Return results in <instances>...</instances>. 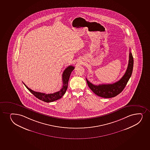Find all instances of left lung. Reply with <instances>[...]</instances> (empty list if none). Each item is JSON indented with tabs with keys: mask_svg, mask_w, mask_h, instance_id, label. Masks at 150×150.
I'll list each match as a JSON object with an SVG mask.
<instances>
[{
	"mask_svg": "<svg viewBox=\"0 0 150 150\" xmlns=\"http://www.w3.org/2000/svg\"><path fill=\"white\" fill-rule=\"evenodd\" d=\"M134 59L130 51L128 67L124 76L116 82L109 84H100L95 85L90 82L86 78L88 85L91 90L97 96L105 98L114 97L122 92L126 86L133 72Z\"/></svg>",
	"mask_w": 150,
	"mask_h": 150,
	"instance_id": "1",
	"label": "left lung"
}]
</instances>
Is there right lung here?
Wrapping results in <instances>:
<instances>
[{"label": "right lung", "mask_w": 150, "mask_h": 150, "mask_svg": "<svg viewBox=\"0 0 150 150\" xmlns=\"http://www.w3.org/2000/svg\"><path fill=\"white\" fill-rule=\"evenodd\" d=\"M74 68H75L72 66H69L65 69V70L62 74V88H61V89L60 91L54 93L47 94L43 93L35 92V91H33L32 90L30 89V88H29L23 82V83L27 89L29 91H30L34 96H35L36 98L39 99L40 100L47 102V103L53 102V101H56V100L60 99L61 98H62V97L65 93L66 90L67 89L68 83L69 81L70 76Z\"/></svg>", "instance_id": "1"}]
</instances>
